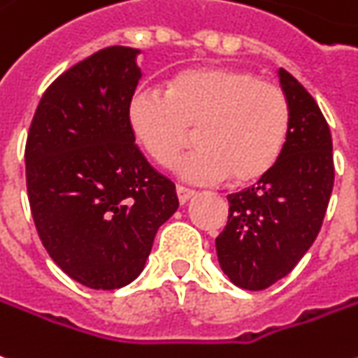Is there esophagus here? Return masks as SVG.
Wrapping results in <instances>:
<instances>
[{"mask_svg":"<svg viewBox=\"0 0 358 358\" xmlns=\"http://www.w3.org/2000/svg\"><path fill=\"white\" fill-rule=\"evenodd\" d=\"M176 194H178V199L180 203H186L187 199H192V197L196 196V189H192V187H186V186H176Z\"/></svg>","mask_w":358,"mask_h":358,"instance_id":"1","label":"esophagus"}]
</instances>
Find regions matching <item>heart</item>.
<instances>
[{
	"instance_id": "obj_1",
	"label": "heart",
	"mask_w": 358,
	"mask_h": 358,
	"mask_svg": "<svg viewBox=\"0 0 358 358\" xmlns=\"http://www.w3.org/2000/svg\"><path fill=\"white\" fill-rule=\"evenodd\" d=\"M129 124L151 159L169 166L194 139L199 147L178 162L187 180L231 176L252 184L273 171L291 131V104L271 81L236 67H197L172 77L169 89H139Z\"/></svg>"
}]
</instances>
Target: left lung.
<instances>
[{
  "mask_svg": "<svg viewBox=\"0 0 358 358\" xmlns=\"http://www.w3.org/2000/svg\"><path fill=\"white\" fill-rule=\"evenodd\" d=\"M291 104V131L273 171L227 196L229 221L217 256L232 283L264 291L292 271L318 236L334 189L331 134L322 110L289 71H279Z\"/></svg>",
  "mask_w": 358,
  "mask_h": 358,
  "instance_id": "left-lung-1",
  "label": "left lung"
}]
</instances>
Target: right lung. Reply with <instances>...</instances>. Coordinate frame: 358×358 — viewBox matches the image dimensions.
<instances>
[{
    "label": "right lung",
    "instance_id": "obj_1",
    "mask_svg": "<svg viewBox=\"0 0 358 358\" xmlns=\"http://www.w3.org/2000/svg\"><path fill=\"white\" fill-rule=\"evenodd\" d=\"M139 50L108 46L42 94L24 147L40 240L71 279L112 291L143 271L155 234L178 209L171 178L136 143L129 101Z\"/></svg>",
    "mask_w": 358,
    "mask_h": 358
}]
</instances>
